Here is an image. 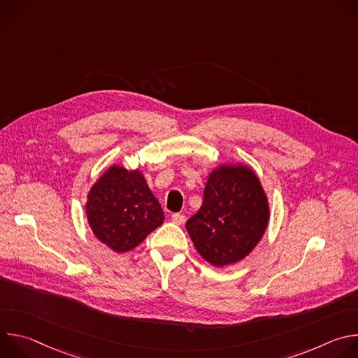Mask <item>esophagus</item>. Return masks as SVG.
I'll return each instance as SVG.
<instances>
[{
  "instance_id": "34e87169",
  "label": "esophagus",
  "mask_w": 358,
  "mask_h": 358,
  "mask_svg": "<svg viewBox=\"0 0 358 358\" xmlns=\"http://www.w3.org/2000/svg\"><path fill=\"white\" fill-rule=\"evenodd\" d=\"M171 220H173V222L174 224H177V225H181V224H184L185 222V215L184 214H173L171 215Z\"/></svg>"
}]
</instances>
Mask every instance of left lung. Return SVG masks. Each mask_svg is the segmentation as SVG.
Masks as SVG:
<instances>
[{
    "mask_svg": "<svg viewBox=\"0 0 358 358\" xmlns=\"http://www.w3.org/2000/svg\"><path fill=\"white\" fill-rule=\"evenodd\" d=\"M268 220V199L258 177L243 166H221L210 174L202 206L185 228L203 259L225 266L257 246Z\"/></svg>",
    "mask_w": 358,
    "mask_h": 358,
    "instance_id": "obj_1",
    "label": "left lung"
}]
</instances>
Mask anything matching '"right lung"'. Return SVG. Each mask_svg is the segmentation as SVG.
Returning a JSON list of instances; mask_svg holds the SVG:
<instances>
[{
	"mask_svg": "<svg viewBox=\"0 0 358 358\" xmlns=\"http://www.w3.org/2000/svg\"><path fill=\"white\" fill-rule=\"evenodd\" d=\"M89 225L103 243L115 252H127L160 227L164 214L138 170L113 166L87 195Z\"/></svg>",
	"mask_w": 358,
	"mask_h": 358,
	"instance_id": "obj_1",
	"label": "right lung"
}]
</instances>
